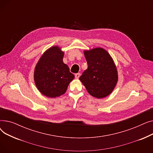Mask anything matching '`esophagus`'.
<instances>
[{
	"label": "esophagus",
	"mask_w": 153,
	"mask_h": 153,
	"mask_svg": "<svg viewBox=\"0 0 153 153\" xmlns=\"http://www.w3.org/2000/svg\"><path fill=\"white\" fill-rule=\"evenodd\" d=\"M80 76H81V74H80V73H77V74H75V77H76V79H79Z\"/></svg>",
	"instance_id": "obj_1"
}]
</instances>
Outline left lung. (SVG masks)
I'll use <instances>...</instances> for the list:
<instances>
[{"instance_id": "8db88e82", "label": "left lung", "mask_w": 153, "mask_h": 153, "mask_svg": "<svg viewBox=\"0 0 153 153\" xmlns=\"http://www.w3.org/2000/svg\"><path fill=\"white\" fill-rule=\"evenodd\" d=\"M87 69L79 77L87 92L97 99L107 97L118 81V72L113 59L102 48L84 51Z\"/></svg>"}]
</instances>
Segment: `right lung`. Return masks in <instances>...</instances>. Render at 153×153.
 Listing matches in <instances>:
<instances>
[{
	"instance_id": "right-lung-1",
	"label": "right lung",
	"mask_w": 153,
	"mask_h": 153,
	"mask_svg": "<svg viewBox=\"0 0 153 153\" xmlns=\"http://www.w3.org/2000/svg\"><path fill=\"white\" fill-rule=\"evenodd\" d=\"M64 52L58 46L47 50L36 64L34 80L38 91L48 97H59L67 91L74 75L63 62Z\"/></svg>"
}]
</instances>
